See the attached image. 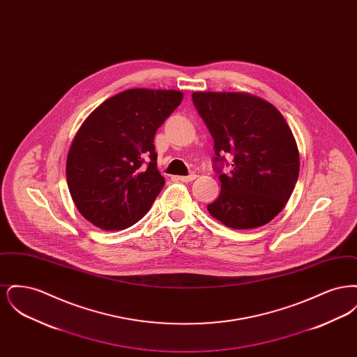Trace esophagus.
Segmentation results:
<instances>
[{
	"mask_svg": "<svg viewBox=\"0 0 357 357\" xmlns=\"http://www.w3.org/2000/svg\"><path fill=\"white\" fill-rule=\"evenodd\" d=\"M197 176H198V175H197L195 172H192V174H190V175H187V176H178V179H179L181 182H192Z\"/></svg>",
	"mask_w": 357,
	"mask_h": 357,
	"instance_id": "1",
	"label": "esophagus"
}]
</instances>
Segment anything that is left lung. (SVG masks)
Returning a JSON list of instances; mask_svg holds the SVG:
<instances>
[{"label":"left lung","instance_id":"left-lung-1","mask_svg":"<svg viewBox=\"0 0 357 357\" xmlns=\"http://www.w3.org/2000/svg\"><path fill=\"white\" fill-rule=\"evenodd\" d=\"M214 139L220 197L208 213L231 229H255L282 211L298 179L300 155L288 123L271 102L249 93L194 92ZM230 154L229 164L224 158ZM231 166L225 174L224 165Z\"/></svg>","mask_w":357,"mask_h":357}]
</instances>
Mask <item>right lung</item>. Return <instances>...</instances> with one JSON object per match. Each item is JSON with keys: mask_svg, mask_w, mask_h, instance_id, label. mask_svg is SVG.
<instances>
[{"mask_svg": "<svg viewBox=\"0 0 357 357\" xmlns=\"http://www.w3.org/2000/svg\"><path fill=\"white\" fill-rule=\"evenodd\" d=\"M178 91L135 88L100 104L69 149L67 183L80 214L102 230L142 220L165 186L156 166V130L181 104Z\"/></svg>", "mask_w": 357, "mask_h": 357, "instance_id": "add662e5", "label": "right lung"}]
</instances>
